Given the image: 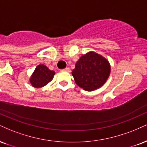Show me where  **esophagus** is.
Segmentation results:
<instances>
[{
	"instance_id": "34e87169",
	"label": "esophagus",
	"mask_w": 147,
	"mask_h": 147,
	"mask_svg": "<svg viewBox=\"0 0 147 147\" xmlns=\"http://www.w3.org/2000/svg\"><path fill=\"white\" fill-rule=\"evenodd\" d=\"M63 70H64V71L68 72H70V68H64V69H63Z\"/></svg>"
}]
</instances>
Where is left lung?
I'll list each match as a JSON object with an SVG mask.
<instances>
[{
	"label": "left lung",
	"mask_w": 147,
	"mask_h": 147,
	"mask_svg": "<svg viewBox=\"0 0 147 147\" xmlns=\"http://www.w3.org/2000/svg\"><path fill=\"white\" fill-rule=\"evenodd\" d=\"M110 73L107 59L94 52L81 57L72 75L75 83L86 91L98 89L105 83Z\"/></svg>",
	"instance_id": "1"
}]
</instances>
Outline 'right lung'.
Masks as SVG:
<instances>
[{"label":"right lung","mask_w":147,"mask_h":147,"mask_svg":"<svg viewBox=\"0 0 147 147\" xmlns=\"http://www.w3.org/2000/svg\"><path fill=\"white\" fill-rule=\"evenodd\" d=\"M54 75V71L49 70L45 65L40 64L35 68L30 79V82L35 88L44 87L52 81Z\"/></svg>","instance_id":"add662e5"}]
</instances>
